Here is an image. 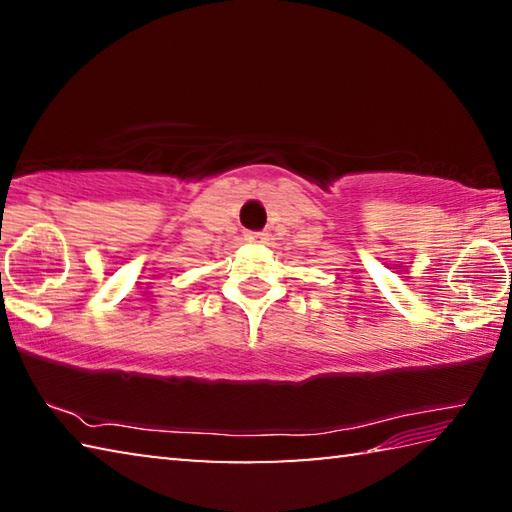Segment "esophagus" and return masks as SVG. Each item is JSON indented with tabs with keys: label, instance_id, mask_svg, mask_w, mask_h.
I'll list each match as a JSON object with an SVG mask.
<instances>
[{
	"label": "esophagus",
	"instance_id": "1",
	"mask_svg": "<svg viewBox=\"0 0 512 512\" xmlns=\"http://www.w3.org/2000/svg\"><path fill=\"white\" fill-rule=\"evenodd\" d=\"M244 239L250 244H262V241H266V232H246Z\"/></svg>",
	"mask_w": 512,
	"mask_h": 512
}]
</instances>
